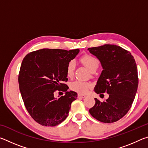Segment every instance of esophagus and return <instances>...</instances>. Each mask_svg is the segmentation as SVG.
Returning a JSON list of instances; mask_svg holds the SVG:
<instances>
[{
  "mask_svg": "<svg viewBox=\"0 0 148 148\" xmlns=\"http://www.w3.org/2000/svg\"><path fill=\"white\" fill-rule=\"evenodd\" d=\"M77 97H78V98H84V97H86V95L78 94V95H77Z\"/></svg>",
  "mask_w": 148,
  "mask_h": 148,
  "instance_id": "esophagus-1",
  "label": "esophagus"
}]
</instances>
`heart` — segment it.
Wrapping results in <instances>:
<instances>
[{"instance_id":"obj_1","label":"heart","mask_w":148,"mask_h":148,"mask_svg":"<svg viewBox=\"0 0 148 148\" xmlns=\"http://www.w3.org/2000/svg\"><path fill=\"white\" fill-rule=\"evenodd\" d=\"M80 61L86 66L89 71L91 72L96 71L99 66V62L96 57L90 55H85L80 59ZM75 67V62L74 61H71L66 68L67 76L71 77L73 76ZM91 84L89 82H82L79 80H76L71 83V88L72 90L78 92L79 94H86L91 88Z\"/></svg>"}]
</instances>
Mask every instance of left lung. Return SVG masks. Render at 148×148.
Wrapping results in <instances>:
<instances>
[{"instance_id":"1","label":"left lung","mask_w":148,"mask_h":148,"mask_svg":"<svg viewBox=\"0 0 148 148\" xmlns=\"http://www.w3.org/2000/svg\"><path fill=\"white\" fill-rule=\"evenodd\" d=\"M87 49L97 57L103 69L95 92L109 94L103 102L95 98V104L89 112L99 121L116 122L126 115L134 101L138 85L136 63L129 51L116 45L104 44Z\"/></svg>"}]
</instances>
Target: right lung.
<instances>
[{"label":"right lung","instance_id":"1","mask_svg":"<svg viewBox=\"0 0 148 148\" xmlns=\"http://www.w3.org/2000/svg\"><path fill=\"white\" fill-rule=\"evenodd\" d=\"M78 49H42L24 57L18 76L19 90L25 106L35 121L43 126L54 127L68 116L77 92L67 90L69 62L78 54ZM56 90L64 96L54 97Z\"/></svg>","mask_w":148,"mask_h":148}]
</instances>
